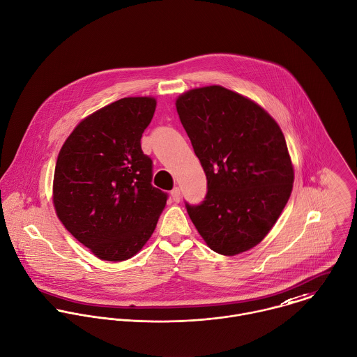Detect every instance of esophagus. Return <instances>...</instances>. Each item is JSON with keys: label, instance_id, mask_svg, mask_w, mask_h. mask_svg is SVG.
Returning a JSON list of instances; mask_svg holds the SVG:
<instances>
[{"label": "esophagus", "instance_id": "34e87169", "mask_svg": "<svg viewBox=\"0 0 357 357\" xmlns=\"http://www.w3.org/2000/svg\"><path fill=\"white\" fill-rule=\"evenodd\" d=\"M170 197L174 202H180L181 199V195H180V188L178 187H174L172 191H170Z\"/></svg>", "mask_w": 357, "mask_h": 357}]
</instances>
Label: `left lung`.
I'll use <instances>...</instances> for the list:
<instances>
[{
	"label": "left lung",
	"mask_w": 357,
	"mask_h": 357,
	"mask_svg": "<svg viewBox=\"0 0 357 357\" xmlns=\"http://www.w3.org/2000/svg\"><path fill=\"white\" fill-rule=\"evenodd\" d=\"M208 180L205 201L185 204L208 246L234 256L275 225L294 184L280 126L263 108L222 86L194 89L176 101Z\"/></svg>",
	"instance_id": "8db88e82"
}]
</instances>
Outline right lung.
<instances>
[{
	"label": "right lung",
	"instance_id": "obj_1",
	"mask_svg": "<svg viewBox=\"0 0 357 357\" xmlns=\"http://www.w3.org/2000/svg\"><path fill=\"white\" fill-rule=\"evenodd\" d=\"M156 108L152 97L115 101L82 120L62 145L54 206L65 229L97 257H132L152 236L167 194L155 188L141 137Z\"/></svg>",
	"mask_w": 357,
	"mask_h": 357
}]
</instances>
